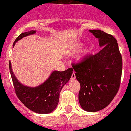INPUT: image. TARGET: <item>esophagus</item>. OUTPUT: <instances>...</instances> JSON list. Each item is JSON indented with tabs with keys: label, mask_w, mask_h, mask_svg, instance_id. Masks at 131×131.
<instances>
[{
	"label": "esophagus",
	"mask_w": 131,
	"mask_h": 131,
	"mask_svg": "<svg viewBox=\"0 0 131 131\" xmlns=\"http://www.w3.org/2000/svg\"><path fill=\"white\" fill-rule=\"evenodd\" d=\"M75 79V73H73L72 75V77H71V80H74Z\"/></svg>",
	"instance_id": "34e87169"
}]
</instances>
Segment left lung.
I'll list each match as a JSON object with an SVG mask.
<instances>
[{
  "mask_svg": "<svg viewBox=\"0 0 131 131\" xmlns=\"http://www.w3.org/2000/svg\"><path fill=\"white\" fill-rule=\"evenodd\" d=\"M102 47L96 54L72 64L80 84L79 101L82 109L96 112L106 107L118 92L121 85L122 59L117 40L100 30H89Z\"/></svg>",
  "mask_w": 131,
  "mask_h": 131,
  "instance_id": "obj_1",
  "label": "left lung"
}]
</instances>
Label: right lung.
Segmentation results:
<instances>
[{
  "instance_id": "1",
  "label": "right lung",
  "mask_w": 131,
  "mask_h": 131,
  "mask_svg": "<svg viewBox=\"0 0 131 131\" xmlns=\"http://www.w3.org/2000/svg\"><path fill=\"white\" fill-rule=\"evenodd\" d=\"M31 30L22 33L16 38V42L22 38L35 34ZM9 70L11 75L16 94L25 106L35 113L47 114L56 109L59 99V94L64 85L71 78L73 69L70 68L63 72L53 71L43 83L35 88L25 86L18 81L12 70L11 63L9 62Z\"/></svg>"
}]
</instances>
